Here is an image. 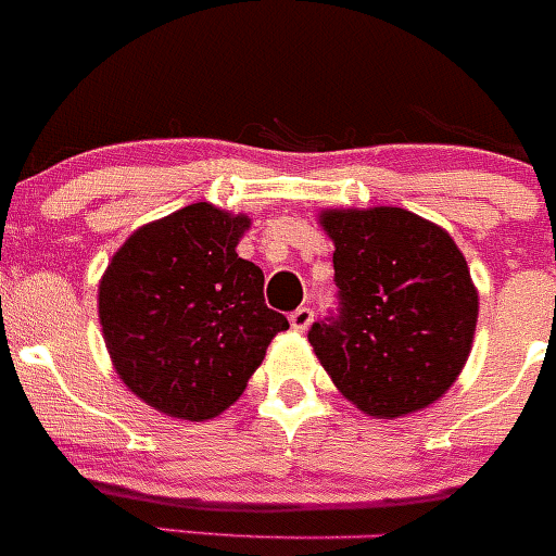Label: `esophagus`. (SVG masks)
I'll return each mask as SVG.
<instances>
[{
	"mask_svg": "<svg viewBox=\"0 0 556 556\" xmlns=\"http://www.w3.org/2000/svg\"><path fill=\"white\" fill-rule=\"evenodd\" d=\"M290 326H293L295 331H306V328L312 326V309H309V306H299L295 312H290Z\"/></svg>",
	"mask_w": 556,
	"mask_h": 556,
	"instance_id": "obj_1",
	"label": "esophagus"
}]
</instances>
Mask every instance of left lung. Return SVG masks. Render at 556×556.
I'll use <instances>...</instances> for the list:
<instances>
[{
    "instance_id": "obj_1",
    "label": "left lung",
    "mask_w": 556,
    "mask_h": 556,
    "mask_svg": "<svg viewBox=\"0 0 556 556\" xmlns=\"http://www.w3.org/2000/svg\"><path fill=\"white\" fill-rule=\"evenodd\" d=\"M333 241L339 317L309 344L348 402L402 418L438 402L465 369L478 290L448 230L407 208H323Z\"/></svg>"
}]
</instances>
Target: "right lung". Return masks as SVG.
<instances>
[{
  "mask_svg": "<svg viewBox=\"0 0 556 556\" xmlns=\"http://www.w3.org/2000/svg\"><path fill=\"white\" fill-rule=\"evenodd\" d=\"M247 214L192 203L135 230L97 288L102 339L149 407L208 421L244 393L288 317L263 301V271L239 257Z\"/></svg>",
  "mask_w": 556,
  "mask_h": 556,
  "instance_id": "1",
  "label": "right lung"
}]
</instances>
